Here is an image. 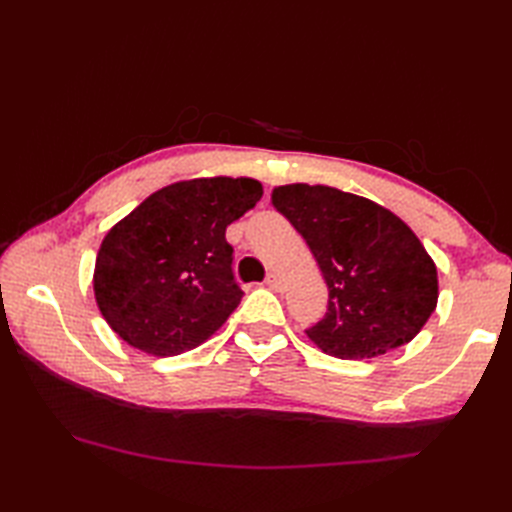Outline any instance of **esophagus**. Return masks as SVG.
I'll use <instances>...</instances> for the list:
<instances>
[{
  "mask_svg": "<svg viewBox=\"0 0 512 512\" xmlns=\"http://www.w3.org/2000/svg\"><path fill=\"white\" fill-rule=\"evenodd\" d=\"M266 286H268L270 290H275V292H281V290H284V281H281V277H279V275H275V273H270V275L266 277Z\"/></svg>",
  "mask_w": 512,
  "mask_h": 512,
  "instance_id": "1",
  "label": "esophagus"
}]
</instances>
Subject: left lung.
Returning <instances> with one entry per match:
<instances>
[{"mask_svg":"<svg viewBox=\"0 0 512 512\" xmlns=\"http://www.w3.org/2000/svg\"><path fill=\"white\" fill-rule=\"evenodd\" d=\"M270 200L306 239L328 284V312L306 330L319 350L374 358L424 328L438 306V270L398 215L325 184H284Z\"/></svg>","mask_w":512,"mask_h":512,"instance_id":"1","label":"left lung"}]
</instances>
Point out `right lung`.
Wrapping results in <instances>:
<instances>
[{"mask_svg":"<svg viewBox=\"0 0 512 512\" xmlns=\"http://www.w3.org/2000/svg\"><path fill=\"white\" fill-rule=\"evenodd\" d=\"M262 195L253 178L180 180L116 222L92 281L107 325L136 350L162 358L211 339L244 297L226 226Z\"/></svg>","mask_w":512,"mask_h":512,"instance_id":"right-lung-1","label":"right lung"}]
</instances>
